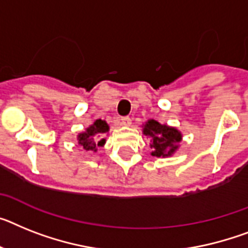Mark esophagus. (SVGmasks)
Returning a JSON list of instances; mask_svg holds the SVG:
<instances>
[{
	"mask_svg": "<svg viewBox=\"0 0 248 248\" xmlns=\"http://www.w3.org/2000/svg\"><path fill=\"white\" fill-rule=\"evenodd\" d=\"M121 122L124 126H128V124H131V118L128 116H124V117H121Z\"/></svg>",
	"mask_w": 248,
	"mask_h": 248,
	"instance_id": "34e87169",
	"label": "esophagus"
}]
</instances>
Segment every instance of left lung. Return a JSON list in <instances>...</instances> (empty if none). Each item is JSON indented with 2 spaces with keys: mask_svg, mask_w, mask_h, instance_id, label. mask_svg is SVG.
Segmentation results:
<instances>
[{
  "mask_svg": "<svg viewBox=\"0 0 248 248\" xmlns=\"http://www.w3.org/2000/svg\"><path fill=\"white\" fill-rule=\"evenodd\" d=\"M143 134L150 136L153 156H170L176 149L178 143L182 140V135L176 128L169 127L166 124H160L157 121L150 120L143 127Z\"/></svg>",
  "mask_w": 248,
  "mask_h": 248,
  "instance_id": "1",
  "label": "left lung"
}]
</instances>
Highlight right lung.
I'll return each instance as SVG.
<instances>
[{"label":"right lung","instance_id":"right-lung-1","mask_svg":"<svg viewBox=\"0 0 248 248\" xmlns=\"http://www.w3.org/2000/svg\"><path fill=\"white\" fill-rule=\"evenodd\" d=\"M108 131V124L106 121L97 120L94 124L85 130V132L78 136L79 143L83 149L87 151H97V147L102 146L106 142L105 139H102V135Z\"/></svg>","mask_w":248,"mask_h":248}]
</instances>
